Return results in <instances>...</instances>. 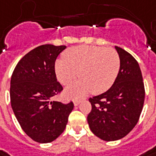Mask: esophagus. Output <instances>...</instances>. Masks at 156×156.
I'll return each mask as SVG.
<instances>
[{"label":"esophagus","mask_w":156,"mask_h":156,"mask_svg":"<svg viewBox=\"0 0 156 156\" xmlns=\"http://www.w3.org/2000/svg\"><path fill=\"white\" fill-rule=\"evenodd\" d=\"M73 104H74V105H75V106H78V105L80 104V100L75 99L74 101H73Z\"/></svg>","instance_id":"esophagus-1"}]
</instances>
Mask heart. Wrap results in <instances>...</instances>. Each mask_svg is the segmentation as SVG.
I'll list each match as a JSON object with an SVG mask.
<instances>
[{
  "label": "heart",
  "mask_w": 156,
  "mask_h": 156,
  "mask_svg": "<svg viewBox=\"0 0 156 156\" xmlns=\"http://www.w3.org/2000/svg\"><path fill=\"white\" fill-rule=\"evenodd\" d=\"M58 59L54 73L58 81L69 85L78 77L80 79L66 90L68 98L85 95L102 94L115 83L120 70V58L112 48L103 46H78L69 48Z\"/></svg>",
  "instance_id": "heart-1"
}]
</instances>
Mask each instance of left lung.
I'll list each match as a JSON object with an SVG mask.
<instances>
[{
  "label": "left lung",
  "instance_id": "left-lung-1",
  "mask_svg": "<svg viewBox=\"0 0 156 156\" xmlns=\"http://www.w3.org/2000/svg\"><path fill=\"white\" fill-rule=\"evenodd\" d=\"M115 48L120 58L117 78L107 91L89 99L91 111L87 116L92 133L107 142L122 139L134 129L145 98L139 64L128 51Z\"/></svg>",
  "mask_w": 156,
  "mask_h": 156
}]
</instances>
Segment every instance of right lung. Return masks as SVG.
<instances>
[{
	"instance_id": "add662e5",
	"label": "right lung",
	"mask_w": 156,
	"mask_h": 156,
	"mask_svg": "<svg viewBox=\"0 0 156 156\" xmlns=\"http://www.w3.org/2000/svg\"><path fill=\"white\" fill-rule=\"evenodd\" d=\"M66 46L42 45L27 53L17 64L10 82V100L24 132L34 141L48 143L64 132L73 102L51 101L63 87L57 81L54 65Z\"/></svg>"
}]
</instances>
